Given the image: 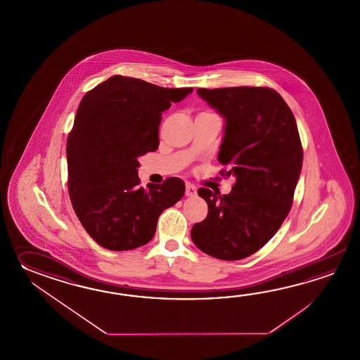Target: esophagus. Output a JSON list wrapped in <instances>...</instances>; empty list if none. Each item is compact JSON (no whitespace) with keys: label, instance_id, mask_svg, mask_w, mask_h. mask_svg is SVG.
<instances>
[{"label":"esophagus","instance_id":"34e87169","mask_svg":"<svg viewBox=\"0 0 360 360\" xmlns=\"http://www.w3.org/2000/svg\"><path fill=\"white\" fill-rule=\"evenodd\" d=\"M195 194H197V188L194 185H191V184H186V186H185V195L186 197H193Z\"/></svg>","mask_w":360,"mask_h":360}]
</instances>
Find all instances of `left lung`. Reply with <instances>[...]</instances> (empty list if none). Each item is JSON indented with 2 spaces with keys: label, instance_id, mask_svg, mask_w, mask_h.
I'll return each mask as SVG.
<instances>
[{
  "label": "left lung",
  "instance_id": "8db88e82",
  "mask_svg": "<svg viewBox=\"0 0 360 360\" xmlns=\"http://www.w3.org/2000/svg\"><path fill=\"white\" fill-rule=\"evenodd\" d=\"M225 120L219 162L236 176L229 194L199 188L208 214L191 228L200 251L220 260H242L273 238L291 210L302 169L296 120L269 87L198 89Z\"/></svg>",
  "mask_w": 360,
  "mask_h": 360
}]
</instances>
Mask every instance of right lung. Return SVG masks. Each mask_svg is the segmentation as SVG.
Masks as SVG:
<instances>
[{
    "label": "right lung",
    "instance_id": "obj_1",
    "mask_svg": "<svg viewBox=\"0 0 360 360\" xmlns=\"http://www.w3.org/2000/svg\"><path fill=\"white\" fill-rule=\"evenodd\" d=\"M191 91L113 76L81 100L67 141L69 197L101 247L129 251L146 245L160 214L183 198L179 177L139 186L138 160L160 146L162 112Z\"/></svg>",
    "mask_w": 360,
    "mask_h": 360
}]
</instances>
